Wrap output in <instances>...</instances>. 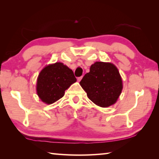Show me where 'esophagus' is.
<instances>
[{"label":"esophagus","mask_w":159,"mask_h":159,"mask_svg":"<svg viewBox=\"0 0 159 159\" xmlns=\"http://www.w3.org/2000/svg\"><path fill=\"white\" fill-rule=\"evenodd\" d=\"M82 78H83V76H80V77H78V79H77V80H78V81L79 82H80V80H81V79H82Z\"/></svg>","instance_id":"1"}]
</instances>
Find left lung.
<instances>
[{
    "mask_svg": "<svg viewBox=\"0 0 159 159\" xmlns=\"http://www.w3.org/2000/svg\"><path fill=\"white\" fill-rule=\"evenodd\" d=\"M89 70L80 82L89 99L101 107L113 105L123 88L116 66L111 63L97 61L91 66Z\"/></svg>",
    "mask_w": 159,
    "mask_h": 159,
    "instance_id": "8db88e82",
    "label": "left lung"
}]
</instances>
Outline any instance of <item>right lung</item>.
Wrapping results in <instances>:
<instances>
[{"instance_id":"1","label":"right lung","mask_w":159,"mask_h":159,"mask_svg":"<svg viewBox=\"0 0 159 159\" xmlns=\"http://www.w3.org/2000/svg\"><path fill=\"white\" fill-rule=\"evenodd\" d=\"M76 81L73 71L57 62L46 66L37 80V93L42 102L52 104L64 96L65 91Z\"/></svg>"}]
</instances>
